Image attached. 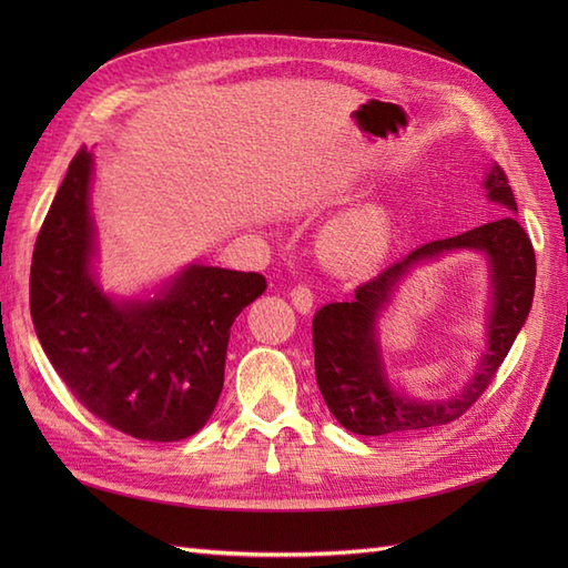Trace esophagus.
<instances>
[{
    "label": "esophagus",
    "instance_id": "esophagus-1",
    "mask_svg": "<svg viewBox=\"0 0 568 568\" xmlns=\"http://www.w3.org/2000/svg\"><path fill=\"white\" fill-rule=\"evenodd\" d=\"M313 301H315V296H313V291L307 288V286L298 284V286L291 288V303H294V307H296L298 313H303V315L311 313L313 311Z\"/></svg>",
    "mask_w": 568,
    "mask_h": 568
}]
</instances>
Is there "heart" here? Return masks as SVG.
Listing matches in <instances>:
<instances>
[{
	"instance_id": "b5f03b06",
	"label": "heart",
	"mask_w": 568,
	"mask_h": 568,
	"mask_svg": "<svg viewBox=\"0 0 568 568\" xmlns=\"http://www.w3.org/2000/svg\"><path fill=\"white\" fill-rule=\"evenodd\" d=\"M395 239V217L384 203H363L336 215L322 232V253L343 272L363 274L379 267Z\"/></svg>"
}]
</instances>
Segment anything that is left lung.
<instances>
[{
    "mask_svg": "<svg viewBox=\"0 0 568 568\" xmlns=\"http://www.w3.org/2000/svg\"><path fill=\"white\" fill-rule=\"evenodd\" d=\"M484 186L493 203L517 213V201L500 165L488 170ZM453 250H478L489 257L491 311L487 351L473 379L450 399H407L387 382L375 322L412 268ZM532 291L536 253L514 215L415 248L403 261L386 267L379 277L357 286L351 303H329L317 311L313 320L315 376L326 407L343 428L359 436L412 434L459 419L500 369L530 313Z\"/></svg>",
    "mask_w": 568,
    "mask_h": 568,
    "instance_id": "left-lung-1",
    "label": "left lung"
}]
</instances>
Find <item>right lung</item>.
<instances>
[{
	"label": "right lung",
	"mask_w": 568,
	"mask_h": 568,
	"mask_svg": "<svg viewBox=\"0 0 568 568\" xmlns=\"http://www.w3.org/2000/svg\"><path fill=\"white\" fill-rule=\"evenodd\" d=\"M94 159L80 149L42 222L30 315L51 367L92 415L132 438L170 443L211 419L230 326L267 288L263 274L186 265L153 298H113L92 272Z\"/></svg>",
	"instance_id": "obj_1"
}]
</instances>
